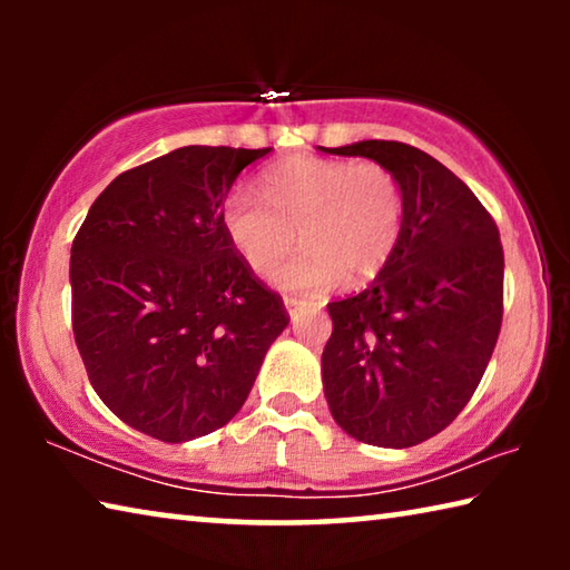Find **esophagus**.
<instances>
[{"instance_id": "obj_1", "label": "esophagus", "mask_w": 570, "mask_h": 570, "mask_svg": "<svg viewBox=\"0 0 570 570\" xmlns=\"http://www.w3.org/2000/svg\"><path fill=\"white\" fill-rule=\"evenodd\" d=\"M284 306H286V312H288V316H292V322H296L298 316H302V312H304V302L302 298H296V296H286L284 298Z\"/></svg>"}]
</instances>
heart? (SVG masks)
I'll use <instances>...</instances> for the list:
<instances>
[{"mask_svg":"<svg viewBox=\"0 0 570 570\" xmlns=\"http://www.w3.org/2000/svg\"><path fill=\"white\" fill-rule=\"evenodd\" d=\"M226 238L256 274L272 272L286 292L322 294L342 282H372L397 248L404 228L400 178L380 163L298 156L262 173V196L234 188L220 210Z\"/></svg>","mask_w":570,"mask_h":570,"instance_id":"obj_1","label":"heart"}]
</instances>
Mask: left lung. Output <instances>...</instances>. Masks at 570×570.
I'll return each instance as SVG.
<instances>
[{"mask_svg":"<svg viewBox=\"0 0 570 570\" xmlns=\"http://www.w3.org/2000/svg\"><path fill=\"white\" fill-rule=\"evenodd\" d=\"M390 168L404 228L364 292L326 304L322 354L332 417L366 445L412 448L458 417L485 374L503 324V246L465 183L420 148L362 140L326 148Z\"/></svg>","mask_w":570,"mask_h":570,"instance_id":"1","label":"left lung"}]
</instances>
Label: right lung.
Segmentation results:
<instances>
[{
    "mask_svg": "<svg viewBox=\"0 0 570 570\" xmlns=\"http://www.w3.org/2000/svg\"><path fill=\"white\" fill-rule=\"evenodd\" d=\"M268 150L186 146L125 170L72 240V332L92 390L156 440L224 428L288 324L220 224L238 173Z\"/></svg>",
    "mask_w": 570,
    "mask_h": 570,
    "instance_id": "1",
    "label": "right lung"
}]
</instances>
